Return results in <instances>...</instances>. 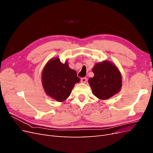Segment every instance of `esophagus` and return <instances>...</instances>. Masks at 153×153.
Instances as JSON below:
<instances>
[{
  "instance_id": "obj_1",
  "label": "esophagus",
  "mask_w": 153,
  "mask_h": 153,
  "mask_svg": "<svg viewBox=\"0 0 153 153\" xmlns=\"http://www.w3.org/2000/svg\"><path fill=\"white\" fill-rule=\"evenodd\" d=\"M87 81V78H85V77H84V78H82L81 80H80V82L82 83H86V82Z\"/></svg>"
}]
</instances>
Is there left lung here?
<instances>
[{
	"instance_id": "left-lung-1",
	"label": "left lung",
	"mask_w": 153,
	"mask_h": 153,
	"mask_svg": "<svg viewBox=\"0 0 153 153\" xmlns=\"http://www.w3.org/2000/svg\"><path fill=\"white\" fill-rule=\"evenodd\" d=\"M94 76L89 79L92 93L101 100H107L119 91L122 85L121 73L108 61L97 63L92 69Z\"/></svg>"
}]
</instances>
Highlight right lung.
Segmentation results:
<instances>
[{
  "mask_svg": "<svg viewBox=\"0 0 153 153\" xmlns=\"http://www.w3.org/2000/svg\"><path fill=\"white\" fill-rule=\"evenodd\" d=\"M80 80L76 72L69 67L68 62L62 64L58 58L50 61L42 73V83L46 93L57 101L66 100L74 85Z\"/></svg>",
  "mask_w": 153,
  "mask_h": 153,
  "instance_id": "add662e5",
  "label": "right lung"
}]
</instances>
